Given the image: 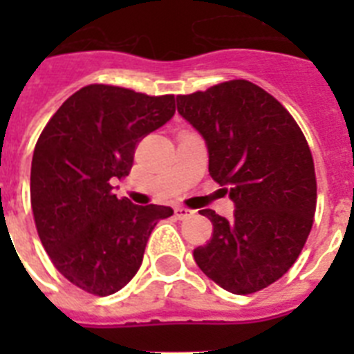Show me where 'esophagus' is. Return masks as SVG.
<instances>
[{
  "label": "esophagus",
  "instance_id": "obj_1",
  "mask_svg": "<svg viewBox=\"0 0 354 354\" xmlns=\"http://www.w3.org/2000/svg\"><path fill=\"white\" fill-rule=\"evenodd\" d=\"M174 211H175V216H177L179 220H186V218H189V216H193V212H195V211H192V209L180 207V205H177V207H175Z\"/></svg>",
  "mask_w": 354,
  "mask_h": 354
}]
</instances>
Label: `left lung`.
<instances>
[{
    "instance_id": "left-lung-1",
    "label": "left lung",
    "mask_w": 354,
    "mask_h": 354,
    "mask_svg": "<svg viewBox=\"0 0 354 354\" xmlns=\"http://www.w3.org/2000/svg\"><path fill=\"white\" fill-rule=\"evenodd\" d=\"M177 111L207 143L209 174L234 200V220L212 209L198 268L225 290L253 294L299 257L317 204L314 159L292 115L252 81L230 80L177 95Z\"/></svg>"
}]
</instances>
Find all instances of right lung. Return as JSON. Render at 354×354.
Masks as SVG:
<instances>
[{
  "instance_id": "right-lung-1",
  "label": "right lung",
  "mask_w": 354,
  "mask_h": 354,
  "mask_svg": "<svg viewBox=\"0 0 354 354\" xmlns=\"http://www.w3.org/2000/svg\"><path fill=\"white\" fill-rule=\"evenodd\" d=\"M175 113V95L86 84L49 118L31 159L30 198L42 246L68 282L93 296L117 292L136 274L165 205L113 195L134 150Z\"/></svg>"
}]
</instances>
